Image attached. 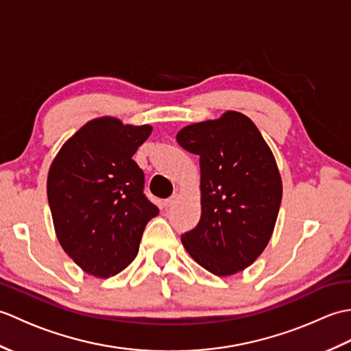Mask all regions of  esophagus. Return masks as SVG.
<instances>
[{"label":"esophagus","mask_w":351,"mask_h":351,"mask_svg":"<svg viewBox=\"0 0 351 351\" xmlns=\"http://www.w3.org/2000/svg\"><path fill=\"white\" fill-rule=\"evenodd\" d=\"M178 199H180V196H178V195L170 196L169 199L164 200V206H166V208H169V206H173V205L178 202Z\"/></svg>","instance_id":"obj_1"}]
</instances>
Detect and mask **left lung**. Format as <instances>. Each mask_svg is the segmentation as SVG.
I'll list each match as a JSON object with an SVG mask.
<instances>
[{
    "label": "left lung",
    "instance_id": "8db88e82",
    "mask_svg": "<svg viewBox=\"0 0 351 351\" xmlns=\"http://www.w3.org/2000/svg\"><path fill=\"white\" fill-rule=\"evenodd\" d=\"M199 155L200 220L181 237L185 250L215 276L252 265L273 235L282 200V178L256 125L238 111L197 122L176 134Z\"/></svg>",
    "mask_w": 351,
    "mask_h": 351
}]
</instances>
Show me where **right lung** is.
I'll return each mask as SVG.
<instances>
[{
  "instance_id": "add662e5",
  "label": "right lung",
  "mask_w": 351,
  "mask_h": 351,
  "mask_svg": "<svg viewBox=\"0 0 351 351\" xmlns=\"http://www.w3.org/2000/svg\"><path fill=\"white\" fill-rule=\"evenodd\" d=\"M151 132V125L96 117L64 141L49 166L47 193L58 243L95 278L125 270L147 221L158 215L143 195V170L132 160Z\"/></svg>"
}]
</instances>
